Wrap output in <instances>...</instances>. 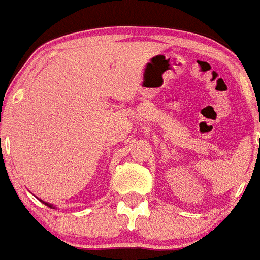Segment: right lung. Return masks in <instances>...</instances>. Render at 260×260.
<instances>
[{
	"instance_id": "right-lung-1",
	"label": "right lung",
	"mask_w": 260,
	"mask_h": 260,
	"mask_svg": "<svg viewBox=\"0 0 260 260\" xmlns=\"http://www.w3.org/2000/svg\"><path fill=\"white\" fill-rule=\"evenodd\" d=\"M41 202H42V200H41ZM42 203H45V202H42ZM45 204H46V206H48V207H50V208H54V207L52 206V204H49V203H45Z\"/></svg>"
}]
</instances>
